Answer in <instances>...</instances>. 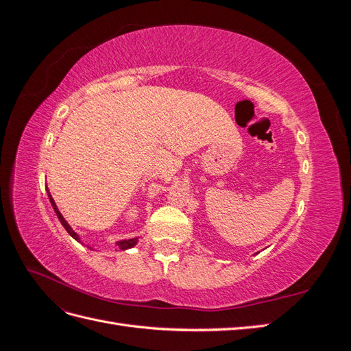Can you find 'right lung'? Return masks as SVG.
<instances>
[{
  "label": "right lung",
  "mask_w": 351,
  "mask_h": 351,
  "mask_svg": "<svg viewBox=\"0 0 351 351\" xmlns=\"http://www.w3.org/2000/svg\"><path fill=\"white\" fill-rule=\"evenodd\" d=\"M47 193H48V197H49L51 205H52V208H54L56 214H57V217H58V219H60V222H61V226L66 228V231L69 232V234H70L74 240L80 241V236H79L77 232L74 231V230L69 226V222L64 219V217L61 215V212L58 210V208H57V205H56L54 199H52V196H51V193H49V190H47ZM137 241H139V239H137V237H134V239H127V240H120V241H117V243H115V246H119V249H120V250H127V249H132V247H134L136 244H137ZM88 247H89V249H92L90 246H88Z\"/></svg>",
  "instance_id": "1"
}]
</instances>
